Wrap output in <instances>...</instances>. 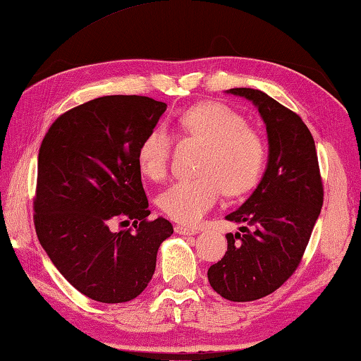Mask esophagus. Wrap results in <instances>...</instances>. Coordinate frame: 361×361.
I'll use <instances>...</instances> for the list:
<instances>
[{"instance_id":"esophagus-1","label":"esophagus","mask_w":361,"mask_h":361,"mask_svg":"<svg viewBox=\"0 0 361 361\" xmlns=\"http://www.w3.org/2000/svg\"><path fill=\"white\" fill-rule=\"evenodd\" d=\"M174 230H176V233H179V235H197L200 232L198 228L182 226V224H177V226L174 227Z\"/></svg>"}]
</instances>
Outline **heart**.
I'll return each mask as SVG.
<instances>
[{
	"instance_id": "1",
	"label": "heart",
	"mask_w": 361,
	"mask_h": 361,
	"mask_svg": "<svg viewBox=\"0 0 361 361\" xmlns=\"http://www.w3.org/2000/svg\"><path fill=\"white\" fill-rule=\"evenodd\" d=\"M184 137L203 144L195 179L179 180L159 198L163 212L180 224H197L224 192L241 195L261 180L267 164L262 134L247 126L245 116L219 102H204L177 118ZM173 137L163 126L152 128L142 139L137 158L140 171L153 180L166 177Z\"/></svg>"
}]
</instances>
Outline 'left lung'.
Wrapping results in <instances>:
<instances>
[{
  "label": "left lung",
  "mask_w": 361,
  "mask_h": 361,
  "mask_svg": "<svg viewBox=\"0 0 361 361\" xmlns=\"http://www.w3.org/2000/svg\"><path fill=\"white\" fill-rule=\"evenodd\" d=\"M228 92L257 107L269 163L251 197L226 217L246 227L227 233L226 256L211 265L208 280L224 299L247 302L276 291L299 267L323 206V182L314 137L298 114L259 90Z\"/></svg>",
  "instance_id": "1"
}]
</instances>
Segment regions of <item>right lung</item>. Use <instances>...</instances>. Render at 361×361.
<instances>
[{
    "label": "right lung",
    "instance_id": "1",
    "mask_svg": "<svg viewBox=\"0 0 361 361\" xmlns=\"http://www.w3.org/2000/svg\"><path fill=\"white\" fill-rule=\"evenodd\" d=\"M166 104L104 96L65 111L38 153L33 222L47 256L70 285L105 304L144 291L171 222L149 219L137 150ZM133 221L115 233L113 224Z\"/></svg>",
    "mask_w": 361,
    "mask_h": 361
}]
</instances>
